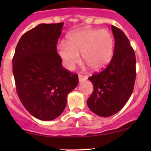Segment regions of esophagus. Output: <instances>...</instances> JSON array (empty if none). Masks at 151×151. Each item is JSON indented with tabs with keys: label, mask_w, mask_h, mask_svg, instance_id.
<instances>
[{
	"label": "esophagus",
	"mask_w": 151,
	"mask_h": 151,
	"mask_svg": "<svg viewBox=\"0 0 151 151\" xmlns=\"http://www.w3.org/2000/svg\"><path fill=\"white\" fill-rule=\"evenodd\" d=\"M87 79H88V77H85V76L82 75V74H80V75H79V82H80V83H83V81H85Z\"/></svg>",
	"instance_id": "34e87169"
}]
</instances>
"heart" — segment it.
Returning <instances> with one entry per match:
<instances>
[{
	"label": "heart",
	"instance_id": "heart-1",
	"mask_svg": "<svg viewBox=\"0 0 151 151\" xmlns=\"http://www.w3.org/2000/svg\"><path fill=\"white\" fill-rule=\"evenodd\" d=\"M57 51L67 69H72L80 61H83L93 71L104 68L112 59L114 52V39L106 29L83 28L70 33L67 44L60 42Z\"/></svg>",
	"mask_w": 151,
	"mask_h": 151
}]
</instances>
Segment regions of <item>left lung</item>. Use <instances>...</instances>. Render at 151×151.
Here are the masks:
<instances>
[{
	"label": "left lung",
	"instance_id": "obj_1",
	"mask_svg": "<svg viewBox=\"0 0 151 151\" xmlns=\"http://www.w3.org/2000/svg\"><path fill=\"white\" fill-rule=\"evenodd\" d=\"M114 53L107 66L89 77L93 91L87 101L93 112L109 117L119 112L132 96L136 79V58L129 40L121 29L112 25Z\"/></svg>",
	"mask_w": 151,
	"mask_h": 151
}]
</instances>
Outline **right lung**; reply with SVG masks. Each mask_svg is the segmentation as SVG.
Returning a JSON list of instances; mask_svg holds the SVG:
<instances>
[{"instance_id":"add662e5","label":"right lung","mask_w":151,"mask_h":151,"mask_svg":"<svg viewBox=\"0 0 151 151\" xmlns=\"http://www.w3.org/2000/svg\"><path fill=\"white\" fill-rule=\"evenodd\" d=\"M63 23L39 24L24 33L12 59L17 95L37 119L52 121L61 115L67 96L79 83L78 75L62 66L57 52Z\"/></svg>"}]
</instances>
